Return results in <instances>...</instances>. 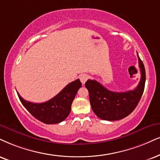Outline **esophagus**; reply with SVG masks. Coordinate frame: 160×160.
Here are the masks:
<instances>
[{
	"label": "esophagus",
	"instance_id": "1",
	"mask_svg": "<svg viewBox=\"0 0 160 160\" xmlns=\"http://www.w3.org/2000/svg\"><path fill=\"white\" fill-rule=\"evenodd\" d=\"M89 76L88 74H82L79 76V79L82 84H84L86 82V81L88 79Z\"/></svg>",
	"mask_w": 160,
	"mask_h": 160
}]
</instances>
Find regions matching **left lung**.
I'll use <instances>...</instances> for the list:
<instances>
[{"instance_id": "left-lung-1", "label": "left lung", "mask_w": 160, "mask_h": 160, "mask_svg": "<svg viewBox=\"0 0 160 160\" xmlns=\"http://www.w3.org/2000/svg\"><path fill=\"white\" fill-rule=\"evenodd\" d=\"M139 59L141 79L133 90L127 92L110 91L96 80L88 79L85 87L89 92L92 110L100 119L115 121L126 117L133 112L142 96L145 84V70L142 60Z\"/></svg>"}]
</instances>
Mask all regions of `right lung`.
Wrapping results in <instances>:
<instances>
[{"instance_id": "obj_1", "label": "right lung", "mask_w": 160, "mask_h": 160, "mask_svg": "<svg viewBox=\"0 0 160 160\" xmlns=\"http://www.w3.org/2000/svg\"><path fill=\"white\" fill-rule=\"evenodd\" d=\"M81 87L80 80L76 79L68 84L55 97L43 103L26 101L18 92L17 93L23 105L35 119L45 124H57L64 121L69 116L71 104Z\"/></svg>"}]
</instances>
